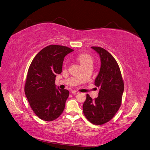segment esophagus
I'll use <instances>...</instances> for the list:
<instances>
[{
    "mask_svg": "<svg viewBox=\"0 0 150 150\" xmlns=\"http://www.w3.org/2000/svg\"><path fill=\"white\" fill-rule=\"evenodd\" d=\"M71 93L74 94V95H76V94H78L79 92L76 91H71Z\"/></svg>",
    "mask_w": 150,
    "mask_h": 150,
    "instance_id": "1",
    "label": "esophagus"
}]
</instances>
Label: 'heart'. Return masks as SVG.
Here are the masks:
<instances>
[{
    "instance_id": "obj_1",
    "label": "heart",
    "mask_w": 150,
    "mask_h": 150,
    "mask_svg": "<svg viewBox=\"0 0 150 150\" xmlns=\"http://www.w3.org/2000/svg\"><path fill=\"white\" fill-rule=\"evenodd\" d=\"M78 59L81 65H83L84 64L88 63H92V58L89 54L87 53L80 54L78 57Z\"/></svg>"
}]
</instances>
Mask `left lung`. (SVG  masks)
<instances>
[{
    "mask_svg": "<svg viewBox=\"0 0 150 150\" xmlns=\"http://www.w3.org/2000/svg\"><path fill=\"white\" fill-rule=\"evenodd\" d=\"M91 48L100 58V71L95 80V85L100 90L94 99L87 94L83 112L88 121L102 125L109 122L120 108L125 85L120 68L112 54L100 47Z\"/></svg>",
    "mask_w": 150,
    "mask_h": 150,
    "instance_id": "obj_1",
    "label": "left lung"
}]
</instances>
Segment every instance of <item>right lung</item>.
<instances>
[{
	"instance_id": "add662e5",
	"label": "right lung",
	"mask_w": 150,
	"mask_h": 150,
	"mask_svg": "<svg viewBox=\"0 0 150 150\" xmlns=\"http://www.w3.org/2000/svg\"><path fill=\"white\" fill-rule=\"evenodd\" d=\"M73 51L67 46L49 45L36 55L29 66L24 92L33 112L42 120L52 121L65 109L69 91L57 88L54 82L62 71L64 58Z\"/></svg>"
}]
</instances>
